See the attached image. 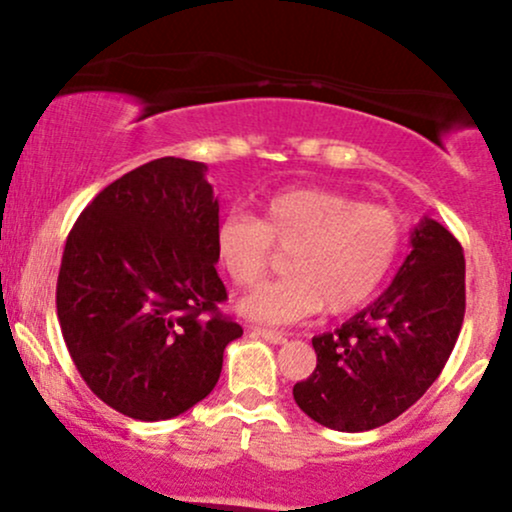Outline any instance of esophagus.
<instances>
[{
  "label": "esophagus",
  "mask_w": 512,
  "mask_h": 512,
  "mask_svg": "<svg viewBox=\"0 0 512 512\" xmlns=\"http://www.w3.org/2000/svg\"><path fill=\"white\" fill-rule=\"evenodd\" d=\"M252 332L257 334V337H262L264 342H269V344H284L286 342V334H281V332H276V330H267V327H250Z\"/></svg>",
  "instance_id": "esophagus-1"
}]
</instances>
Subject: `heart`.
<instances>
[{
	"label": "heart",
	"mask_w": 512,
	"mask_h": 512,
	"mask_svg": "<svg viewBox=\"0 0 512 512\" xmlns=\"http://www.w3.org/2000/svg\"><path fill=\"white\" fill-rule=\"evenodd\" d=\"M404 228L392 209L325 187H293L269 197L260 219L228 214L216 226V257L236 286H255L286 255L284 279L240 301V313L289 325L327 308L349 313L373 298L395 267Z\"/></svg>",
	"instance_id": "b5f03b06"
}]
</instances>
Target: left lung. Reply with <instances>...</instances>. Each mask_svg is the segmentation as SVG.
<instances>
[{
  "label": "left lung",
  "instance_id": "left-lung-1",
  "mask_svg": "<svg viewBox=\"0 0 512 512\" xmlns=\"http://www.w3.org/2000/svg\"><path fill=\"white\" fill-rule=\"evenodd\" d=\"M462 320V245L424 216L387 291L337 332L313 337L317 366L293 385V399L310 419L334 431L390 424L436 383Z\"/></svg>",
  "mask_w": 512,
  "mask_h": 512
}]
</instances>
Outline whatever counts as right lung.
<instances>
[{
	"label": "right lung",
	"mask_w": 512,
	"mask_h": 512,
	"mask_svg": "<svg viewBox=\"0 0 512 512\" xmlns=\"http://www.w3.org/2000/svg\"><path fill=\"white\" fill-rule=\"evenodd\" d=\"M219 199L207 166L156 158L98 192L57 276V317L81 378L108 407L166 421L219 383L243 327L223 315Z\"/></svg>",
	"instance_id": "right-lung-1"
}]
</instances>
